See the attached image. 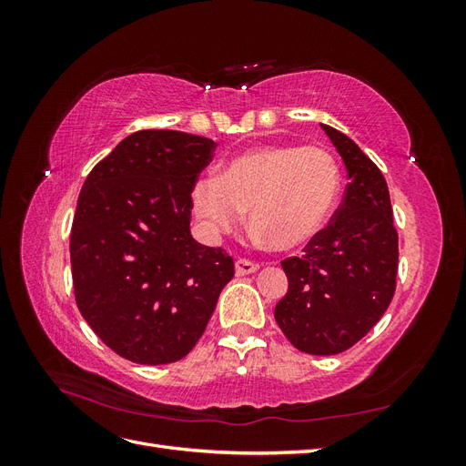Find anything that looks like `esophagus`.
Listing matches in <instances>:
<instances>
[{"instance_id": "esophagus-1", "label": "esophagus", "mask_w": 466, "mask_h": 466, "mask_svg": "<svg viewBox=\"0 0 466 466\" xmlns=\"http://www.w3.org/2000/svg\"><path fill=\"white\" fill-rule=\"evenodd\" d=\"M258 268H260V264H257V262L247 260V258H238V260L235 262V274H237V276H248V274H252V272H257Z\"/></svg>"}]
</instances>
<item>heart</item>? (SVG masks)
<instances>
[{
  "label": "heart",
  "instance_id": "obj_1",
  "mask_svg": "<svg viewBox=\"0 0 466 466\" xmlns=\"http://www.w3.org/2000/svg\"><path fill=\"white\" fill-rule=\"evenodd\" d=\"M340 190V165L327 149L262 146L237 155L219 177H202L192 188V206L211 233L235 229L248 209L252 229L288 250L324 229Z\"/></svg>",
  "mask_w": 466,
  "mask_h": 466
}]
</instances>
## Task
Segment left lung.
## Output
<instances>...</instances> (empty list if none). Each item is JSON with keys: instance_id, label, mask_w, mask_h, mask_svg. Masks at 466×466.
I'll use <instances>...</instances> for the list:
<instances>
[{"instance_id": "1", "label": "left lung", "mask_w": 466, "mask_h": 466, "mask_svg": "<svg viewBox=\"0 0 466 466\" xmlns=\"http://www.w3.org/2000/svg\"><path fill=\"white\" fill-rule=\"evenodd\" d=\"M346 165L348 187L330 223L301 257L281 260L289 288L274 309L305 354L334 356L368 334L397 289L399 233L383 173L346 134L320 124Z\"/></svg>"}]
</instances>
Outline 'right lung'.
<instances>
[{
  "mask_svg": "<svg viewBox=\"0 0 466 466\" xmlns=\"http://www.w3.org/2000/svg\"><path fill=\"white\" fill-rule=\"evenodd\" d=\"M216 142L139 130L98 161L69 238L76 303L93 332L134 363L185 358L235 276L221 247L190 235L192 188Z\"/></svg>",
  "mask_w": 466,
  "mask_h": 466,
  "instance_id": "obj_1",
  "label": "right lung"
}]
</instances>
